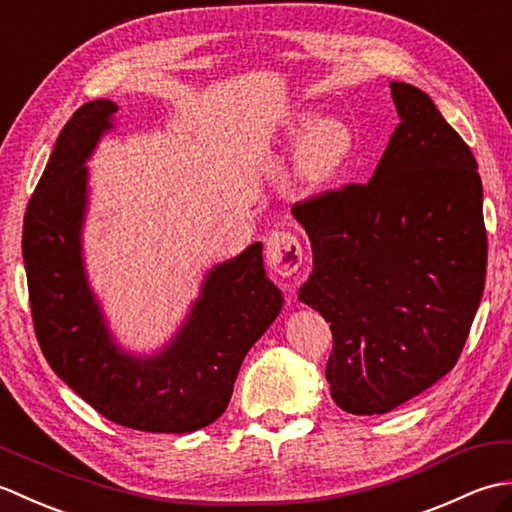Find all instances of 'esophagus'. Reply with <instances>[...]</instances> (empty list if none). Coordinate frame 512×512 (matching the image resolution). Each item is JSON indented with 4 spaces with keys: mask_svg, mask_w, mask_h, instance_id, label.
Here are the masks:
<instances>
[{
    "mask_svg": "<svg viewBox=\"0 0 512 512\" xmlns=\"http://www.w3.org/2000/svg\"><path fill=\"white\" fill-rule=\"evenodd\" d=\"M266 259L279 275H295L303 264L299 237L290 231H273L266 237Z\"/></svg>",
    "mask_w": 512,
    "mask_h": 512,
    "instance_id": "obj_1",
    "label": "esophagus"
}]
</instances>
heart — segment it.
Masks as SVG:
<instances>
[{
    "instance_id": "obj_1",
    "label": "heart",
    "mask_w": 512,
    "mask_h": 512,
    "mask_svg": "<svg viewBox=\"0 0 512 512\" xmlns=\"http://www.w3.org/2000/svg\"><path fill=\"white\" fill-rule=\"evenodd\" d=\"M286 143L299 147L297 176L312 189L341 176L354 151V136L341 121H319L314 114L297 116L286 129Z\"/></svg>"
}]
</instances>
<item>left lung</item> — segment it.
<instances>
[{"instance_id":"obj_1","label":"left lung","mask_w":512,"mask_h":512,"mask_svg":"<svg viewBox=\"0 0 512 512\" xmlns=\"http://www.w3.org/2000/svg\"><path fill=\"white\" fill-rule=\"evenodd\" d=\"M400 123L367 184L297 202L312 246L299 299L332 330L336 405L380 416L458 363L486 281L482 180L422 90L391 81Z\"/></svg>"}]
</instances>
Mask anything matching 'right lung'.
Listing matches in <instances>:
<instances>
[{
  "instance_id": "right-lung-1",
  "label": "right lung",
  "mask_w": 512,
  "mask_h": 512,
  "mask_svg": "<svg viewBox=\"0 0 512 512\" xmlns=\"http://www.w3.org/2000/svg\"><path fill=\"white\" fill-rule=\"evenodd\" d=\"M118 107L81 105L57 138L24 217L32 323L43 356L65 385L116 424L151 433L198 431L222 416L250 347L281 310L262 244L217 264L165 350L136 358L114 343L88 286L81 228L88 206L85 160L112 129Z\"/></svg>"
}]
</instances>
